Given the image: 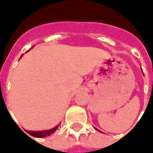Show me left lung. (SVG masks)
<instances>
[{
    "label": "left lung",
    "instance_id": "left-lung-1",
    "mask_svg": "<svg viewBox=\"0 0 153 153\" xmlns=\"http://www.w3.org/2000/svg\"><path fill=\"white\" fill-rule=\"evenodd\" d=\"M142 71H143V70H142ZM96 129H97V131H99V130H98V129H97V128H96Z\"/></svg>",
    "mask_w": 153,
    "mask_h": 153
}]
</instances>
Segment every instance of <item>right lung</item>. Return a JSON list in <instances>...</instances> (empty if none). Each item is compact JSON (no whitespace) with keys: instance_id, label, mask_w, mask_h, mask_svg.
Masks as SVG:
<instances>
[{"instance_id":"right-lung-1","label":"right lung","mask_w":153,"mask_h":153,"mask_svg":"<svg viewBox=\"0 0 153 153\" xmlns=\"http://www.w3.org/2000/svg\"><path fill=\"white\" fill-rule=\"evenodd\" d=\"M23 56V55H22ZM59 125L56 126L55 128H51V129H48V130H42V131H28V130H26V132L28 133V134H30L33 137H36V138H45L48 135H51L53 134L54 132L56 130V128H58Z\"/></svg>"}]
</instances>
